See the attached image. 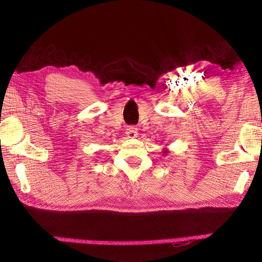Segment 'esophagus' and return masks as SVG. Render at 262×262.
<instances>
[{
    "mask_svg": "<svg viewBox=\"0 0 262 262\" xmlns=\"http://www.w3.org/2000/svg\"><path fill=\"white\" fill-rule=\"evenodd\" d=\"M125 134H126V137H128V138H131V139L136 138L138 136V128H137V126H134V125H129L125 130Z\"/></svg>",
    "mask_w": 262,
    "mask_h": 262,
    "instance_id": "obj_1",
    "label": "esophagus"
}]
</instances>
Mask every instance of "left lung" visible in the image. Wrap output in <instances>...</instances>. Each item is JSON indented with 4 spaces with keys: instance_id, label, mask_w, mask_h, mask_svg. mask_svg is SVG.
<instances>
[{
    "instance_id": "left-lung-1",
    "label": "left lung",
    "mask_w": 262,
    "mask_h": 262,
    "mask_svg": "<svg viewBox=\"0 0 262 262\" xmlns=\"http://www.w3.org/2000/svg\"><path fill=\"white\" fill-rule=\"evenodd\" d=\"M167 153H168V150H167V149H166V148H165V149H164V154H167Z\"/></svg>"
}]
</instances>
